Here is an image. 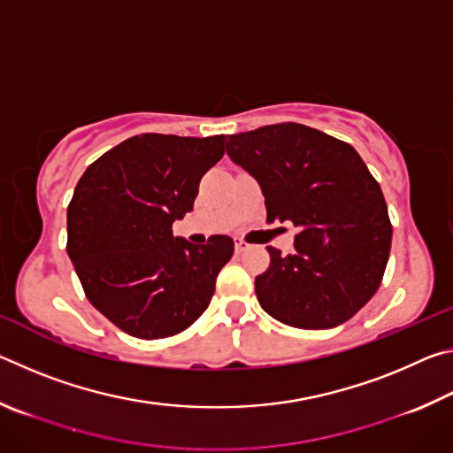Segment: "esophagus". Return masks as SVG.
Wrapping results in <instances>:
<instances>
[{
  "instance_id": "obj_1",
  "label": "esophagus",
  "mask_w": 453,
  "mask_h": 453,
  "mask_svg": "<svg viewBox=\"0 0 453 453\" xmlns=\"http://www.w3.org/2000/svg\"><path fill=\"white\" fill-rule=\"evenodd\" d=\"M250 248H251V245L248 242H243V240H237L235 242V251H237V254H242V251L250 250Z\"/></svg>"
}]
</instances>
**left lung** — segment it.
I'll return each mask as SVG.
<instances>
[{"label": "left lung", "instance_id": "obj_1", "mask_svg": "<svg viewBox=\"0 0 453 453\" xmlns=\"http://www.w3.org/2000/svg\"><path fill=\"white\" fill-rule=\"evenodd\" d=\"M232 162L254 178L267 221H291L296 254L270 251L256 278L259 305L281 324L329 329L378 291L392 245L380 183L349 143L302 124L229 135Z\"/></svg>", "mask_w": 453, "mask_h": 453}]
</instances>
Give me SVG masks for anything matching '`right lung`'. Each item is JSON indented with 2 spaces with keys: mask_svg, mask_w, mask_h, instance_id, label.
Here are the masks:
<instances>
[{
  "mask_svg": "<svg viewBox=\"0 0 453 453\" xmlns=\"http://www.w3.org/2000/svg\"><path fill=\"white\" fill-rule=\"evenodd\" d=\"M224 135L142 134L96 159L67 208V256L97 311L142 340L183 332L202 316L234 240L196 245L172 226L194 210Z\"/></svg>",
  "mask_w": 453,
  "mask_h": 453,
  "instance_id": "obj_1",
  "label": "right lung"
}]
</instances>
